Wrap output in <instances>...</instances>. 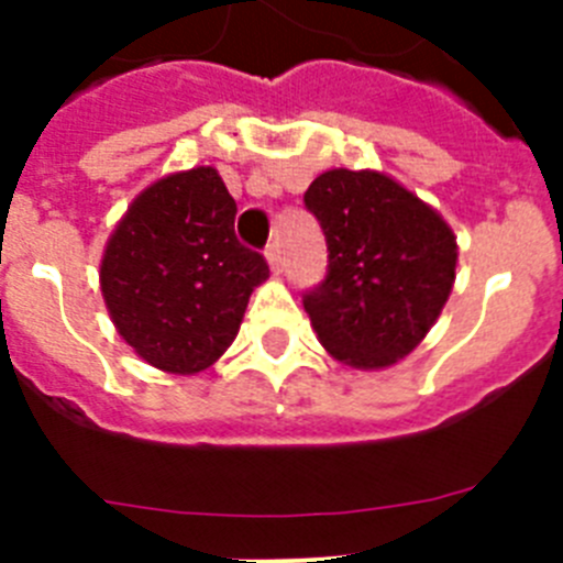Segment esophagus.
Listing matches in <instances>:
<instances>
[{
	"instance_id": "esophagus-1",
	"label": "esophagus",
	"mask_w": 563,
	"mask_h": 563,
	"mask_svg": "<svg viewBox=\"0 0 563 563\" xmlns=\"http://www.w3.org/2000/svg\"><path fill=\"white\" fill-rule=\"evenodd\" d=\"M265 256H267V265H271V271L278 276V273H282V267H285V258H282V247L273 242V245L265 251Z\"/></svg>"
}]
</instances>
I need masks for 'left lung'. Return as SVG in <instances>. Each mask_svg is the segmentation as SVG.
Segmentation results:
<instances>
[{
	"instance_id": "obj_1",
	"label": "left lung",
	"mask_w": 563,
	"mask_h": 563,
	"mask_svg": "<svg viewBox=\"0 0 563 563\" xmlns=\"http://www.w3.org/2000/svg\"><path fill=\"white\" fill-rule=\"evenodd\" d=\"M327 236V278L305 296L318 341L352 369H386L429 335L456 278V236L383 172L330 168L305 194Z\"/></svg>"
}]
</instances>
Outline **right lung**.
<instances>
[{
	"label": "right lung",
	"instance_id": "1",
	"mask_svg": "<svg viewBox=\"0 0 563 563\" xmlns=\"http://www.w3.org/2000/svg\"><path fill=\"white\" fill-rule=\"evenodd\" d=\"M236 202L197 166L143 188L107 239L101 292L123 341L148 366L197 375L236 338L265 256L239 245Z\"/></svg>",
	"mask_w": 563,
	"mask_h": 563
}]
</instances>
